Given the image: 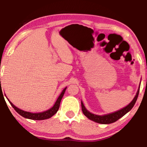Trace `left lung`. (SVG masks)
Wrapping results in <instances>:
<instances>
[{
    "mask_svg": "<svg viewBox=\"0 0 147 147\" xmlns=\"http://www.w3.org/2000/svg\"><path fill=\"white\" fill-rule=\"evenodd\" d=\"M140 84L139 85V88L138 90V92L136 93V95L135 97L134 98L132 101H131L127 106H126L125 107L123 108V109H121V110H119L117 111H116V112L112 113H109V114L107 115H97L89 112V111L85 109L83 103L81 102V109H82L83 114H84L87 118L90 119V120L94 121L96 122V123L101 124H109L114 123V122L117 121L118 119H119L121 117L124 116L126 113H127L131 109H132L133 107L135 105L136 102L137 98H138L139 91H140Z\"/></svg>",
    "mask_w": 147,
    "mask_h": 147,
    "instance_id": "1",
    "label": "left lung"
}]
</instances>
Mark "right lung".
<instances>
[{
    "instance_id": "right-lung-1",
    "label": "right lung",
    "mask_w": 147,
    "mask_h": 147,
    "mask_svg": "<svg viewBox=\"0 0 147 147\" xmlns=\"http://www.w3.org/2000/svg\"><path fill=\"white\" fill-rule=\"evenodd\" d=\"M66 88L67 87H65L64 90H62V93L60 94V95L59 96L58 98H57L56 102L54 104L53 107H51V109H49V110L44 111V112H41V113H30V112H27V111H24L23 110H21V109H18V107H16V106H14V105H13L12 102H11L9 101V100L7 98L8 101L9 102V103L11 104V105L12 106L13 108L16 110V111L18 114H20L21 116L23 117H25L26 119H32V120H43V119H49L50 117H51L53 115H54L55 113L57 112L58 111L59 108H60V102L61 100L64 96L65 91H66Z\"/></svg>"
}]
</instances>
